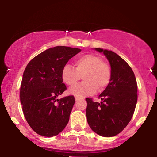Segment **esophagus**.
Segmentation results:
<instances>
[{
	"label": "esophagus",
	"instance_id": "1",
	"mask_svg": "<svg viewBox=\"0 0 157 157\" xmlns=\"http://www.w3.org/2000/svg\"><path fill=\"white\" fill-rule=\"evenodd\" d=\"M75 100H76V101H78L81 100V98H80V97H77V96H75Z\"/></svg>",
	"mask_w": 157,
	"mask_h": 157
}]
</instances>
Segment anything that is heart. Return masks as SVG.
<instances>
[{
  "label": "heart",
  "mask_w": 157,
  "mask_h": 157,
  "mask_svg": "<svg viewBox=\"0 0 157 157\" xmlns=\"http://www.w3.org/2000/svg\"><path fill=\"white\" fill-rule=\"evenodd\" d=\"M85 81L71 88L70 94L77 97L94 94L96 91H102L111 81L112 71L110 66L98 56L85 54L74 62V68L66 64L62 68L61 78L66 85L73 86L78 82L80 77Z\"/></svg>",
  "instance_id": "heart-1"
}]
</instances>
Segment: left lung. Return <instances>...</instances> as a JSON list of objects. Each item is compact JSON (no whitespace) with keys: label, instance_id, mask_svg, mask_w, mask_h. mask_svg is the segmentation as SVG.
Listing matches in <instances>:
<instances>
[{"label":"left lung","instance_id":"obj_1","mask_svg":"<svg viewBox=\"0 0 157 157\" xmlns=\"http://www.w3.org/2000/svg\"><path fill=\"white\" fill-rule=\"evenodd\" d=\"M104 53L111 65L112 77L100 94L101 103L86 98L88 124L100 136H114L123 131L132 119L137 102V83L130 66L111 51L95 48Z\"/></svg>","mask_w":157,"mask_h":157}]
</instances>
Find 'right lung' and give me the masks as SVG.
I'll return each instance as SVG.
<instances>
[{
    "mask_svg": "<svg viewBox=\"0 0 157 157\" xmlns=\"http://www.w3.org/2000/svg\"><path fill=\"white\" fill-rule=\"evenodd\" d=\"M81 49L56 46L34 57L23 72L20 99L28 124L36 133L51 137L64 129L75 103L74 96L58 99L66 90L61 71Z\"/></svg>",
    "mask_w": 157,
    "mask_h": 157,
    "instance_id": "add662e5",
    "label": "right lung"
}]
</instances>
